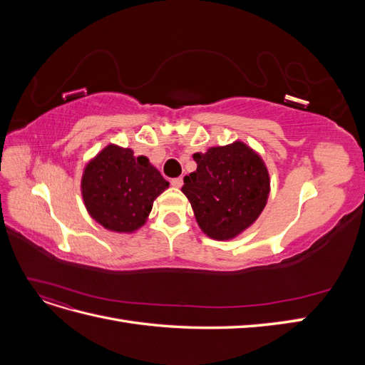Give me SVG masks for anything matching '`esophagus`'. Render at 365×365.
I'll list each match as a JSON object with an SVG mask.
<instances>
[{"label":"esophagus","mask_w":365,"mask_h":365,"mask_svg":"<svg viewBox=\"0 0 365 365\" xmlns=\"http://www.w3.org/2000/svg\"><path fill=\"white\" fill-rule=\"evenodd\" d=\"M170 184L175 187V189H180V187L182 185V178H181V176H178V178H173L170 181Z\"/></svg>","instance_id":"34e87169"}]
</instances>
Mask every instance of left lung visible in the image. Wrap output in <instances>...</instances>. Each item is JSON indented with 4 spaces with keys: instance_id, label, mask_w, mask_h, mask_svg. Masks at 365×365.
Listing matches in <instances>:
<instances>
[{
    "instance_id": "left-lung-1",
    "label": "left lung",
    "mask_w": 365,
    "mask_h": 365,
    "mask_svg": "<svg viewBox=\"0 0 365 365\" xmlns=\"http://www.w3.org/2000/svg\"><path fill=\"white\" fill-rule=\"evenodd\" d=\"M197 168L184 178L181 192L202 233L215 240L236 239L262 215L271 180L267 164L244 141L193 153Z\"/></svg>"
}]
</instances>
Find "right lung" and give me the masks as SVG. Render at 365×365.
<instances>
[{
    "label": "right lung",
    "instance_id": "right-lung-1",
    "mask_svg": "<svg viewBox=\"0 0 365 365\" xmlns=\"http://www.w3.org/2000/svg\"><path fill=\"white\" fill-rule=\"evenodd\" d=\"M165 189L169 182L146 157L113 143L88 161L81 181L86 212L103 228L125 235L146 224Z\"/></svg>",
    "mask_w": 365,
    "mask_h": 365
}]
</instances>
